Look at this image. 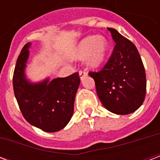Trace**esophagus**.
Returning <instances> with one entry per match:
<instances>
[{
	"label": "esophagus",
	"instance_id": "34e87169",
	"mask_svg": "<svg viewBox=\"0 0 160 160\" xmlns=\"http://www.w3.org/2000/svg\"><path fill=\"white\" fill-rule=\"evenodd\" d=\"M79 74H80V77L81 80H83L85 77L87 76V72H86V71H82V70H80V72H79Z\"/></svg>",
	"mask_w": 160,
	"mask_h": 160
}]
</instances>
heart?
<instances>
[{
    "instance_id": "b5f03b06",
    "label": "heart",
    "mask_w": 160,
    "mask_h": 160,
    "mask_svg": "<svg viewBox=\"0 0 160 160\" xmlns=\"http://www.w3.org/2000/svg\"><path fill=\"white\" fill-rule=\"evenodd\" d=\"M108 49L109 42L104 37L89 36L79 43L73 56L76 60L87 57V65L92 68H98L105 62Z\"/></svg>"
}]
</instances>
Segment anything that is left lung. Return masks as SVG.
<instances>
[{"label":"left lung","mask_w":160,"mask_h":160,"mask_svg":"<svg viewBox=\"0 0 160 160\" xmlns=\"http://www.w3.org/2000/svg\"><path fill=\"white\" fill-rule=\"evenodd\" d=\"M116 42L110 59L99 72H90L97 94L108 111L118 115L133 113L144 102L146 73L137 48L117 30L108 28Z\"/></svg>","instance_id":"obj_1"}]
</instances>
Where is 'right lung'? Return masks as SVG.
Returning a JSON list of instances; mask_svg holds the SVG:
<instances>
[{"label":"right lung","instance_id":"right-lung-1","mask_svg":"<svg viewBox=\"0 0 160 160\" xmlns=\"http://www.w3.org/2000/svg\"><path fill=\"white\" fill-rule=\"evenodd\" d=\"M31 42L23 47L16 62L12 86L19 109L30 124L42 131L56 132L69 122L80 83L79 73L65 78L30 81L26 75Z\"/></svg>","mask_w":160,"mask_h":160}]
</instances>
